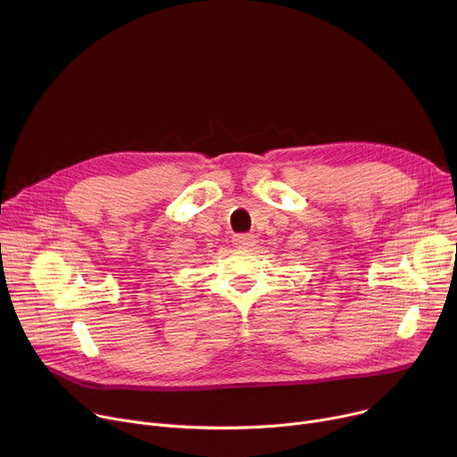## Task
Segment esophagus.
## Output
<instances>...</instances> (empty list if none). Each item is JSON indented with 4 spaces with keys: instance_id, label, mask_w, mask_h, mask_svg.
Here are the masks:
<instances>
[{
    "instance_id": "1",
    "label": "esophagus",
    "mask_w": 457,
    "mask_h": 457,
    "mask_svg": "<svg viewBox=\"0 0 457 457\" xmlns=\"http://www.w3.org/2000/svg\"><path fill=\"white\" fill-rule=\"evenodd\" d=\"M237 248H252L255 245V237L252 233H240L233 237Z\"/></svg>"
}]
</instances>
